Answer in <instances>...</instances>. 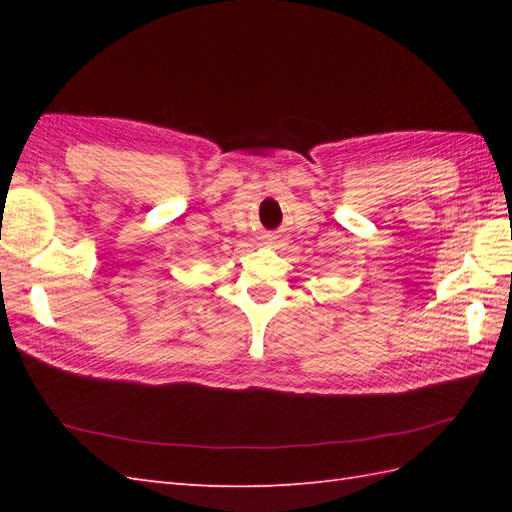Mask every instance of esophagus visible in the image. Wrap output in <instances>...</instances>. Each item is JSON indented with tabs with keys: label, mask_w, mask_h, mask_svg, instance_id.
Returning a JSON list of instances; mask_svg holds the SVG:
<instances>
[{
	"label": "esophagus",
	"mask_w": 512,
	"mask_h": 512,
	"mask_svg": "<svg viewBox=\"0 0 512 512\" xmlns=\"http://www.w3.org/2000/svg\"><path fill=\"white\" fill-rule=\"evenodd\" d=\"M264 246H266V248H279V246H281L279 237L273 235V233H266V235H264Z\"/></svg>",
	"instance_id": "34e87169"
}]
</instances>
